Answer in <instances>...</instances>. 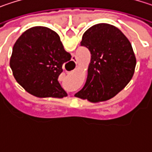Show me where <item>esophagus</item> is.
I'll return each instance as SVG.
<instances>
[{
  "mask_svg": "<svg viewBox=\"0 0 152 152\" xmlns=\"http://www.w3.org/2000/svg\"><path fill=\"white\" fill-rule=\"evenodd\" d=\"M74 60H75V58H74V56H73V61H74Z\"/></svg>",
  "mask_w": 152,
  "mask_h": 152,
  "instance_id": "1",
  "label": "esophagus"
}]
</instances>
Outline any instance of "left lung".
<instances>
[{"mask_svg":"<svg viewBox=\"0 0 152 152\" xmlns=\"http://www.w3.org/2000/svg\"><path fill=\"white\" fill-rule=\"evenodd\" d=\"M81 46L89 49L91 62L85 84L75 96L91 102L113 98L135 72L137 60L129 40L115 26L98 23L83 33Z\"/></svg>","mask_w":152,"mask_h":152,"instance_id":"8db88e82","label":"left lung"}]
</instances>
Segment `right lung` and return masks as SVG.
I'll use <instances>...</instances> for the list:
<instances>
[{
	"label": "right lung",
	"mask_w": 152,
	"mask_h": 152,
	"mask_svg": "<svg viewBox=\"0 0 152 152\" xmlns=\"http://www.w3.org/2000/svg\"><path fill=\"white\" fill-rule=\"evenodd\" d=\"M70 58L55 31L35 26L15 41L10 64L16 82L31 95L63 98L67 92L58 77L63 71L62 64Z\"/></svg>",
	"instance_id": "right-lung-1"
}]
</instances>
